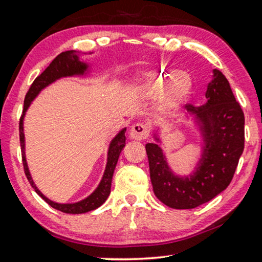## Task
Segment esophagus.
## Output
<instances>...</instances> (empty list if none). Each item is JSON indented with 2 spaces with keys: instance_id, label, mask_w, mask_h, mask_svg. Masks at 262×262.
I'll return each mask as SVG.
<instances>
[{
  "instance_id": "34e87169",
  "label": "esophagus",
  "mask_w": 262,
  "mask_h": 262,
  "mask_svg": "<svg viewBox=\"0 0 262 262\" xmlns=\"http://www.w3.org/2000/svg\"><path fill=\"white\" fill-rule=\"evenodd\" d=\"M149 127L143 125V123H136L132 127V129L129 132V137L132 140L135 141H142L145 140L149 136Z\"/></svg>"
}]
</instances>
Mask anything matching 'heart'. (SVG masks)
I'll list each match as a JSON object with an SVG mask.
<instances>
[{
  "mask_svg": "<svg viewBox=\"0 0 262 262\" xmlns=\"http://www.w3.org/2000/svg\"><path fill=\"white\" fill-rule=\"evenodd\" d=\"M136 78L150 84L152 89L162 88L170 79L162 89L157 99V111L165 117H171L178 112L181 106L189 99L194 88L193 78L187 72H179L173 68L156 67L139 70Z\"/></svg>",
  "mask_w": 262,
  "mask_h": 262,
  "instance_id": "b5f03b06",
  "label": "heart"
}]
</instances>
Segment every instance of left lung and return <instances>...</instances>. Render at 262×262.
<instances>
[{
    "label": "left lung",
    "mask_w": 262,
    "mask_h": 262,
    "mask_svg": "<svg viewBox=\"0 0 262 262\" xmlns=\"http://www.w3.org/2000/svg\"><path fill=\"white\" fill-rule=\"evenodd\" d=\"M206 98L207 103L200 107L186 106V118H192L201 140L200 156L189 174L172 171L159 147V129L154 133V143L145 144L154 193L173 209L196 208L223 192L243 154L245 118L229 81L219 69L212 70Z\"/></svg>",
    "instance_id": "left-lung-1"
}]
</instances>
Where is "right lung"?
I'll return each mask as SVG.
<instances>
[{"label": "right lung", "instance_id": "obj_1", "mask_svg": "<svg viewBox=\"0 0 262 262\" xmlns=\"http://www.w3.org/2000/svg\"><path fill=\"white\" fill-rule=\"evenodd\" d=\"M92 54V53H81L77 51H66L60 53L54 60L51 62V64L43 70L41 75L34 79V82L31 85L30 90L25 96L24 100V110L23 114L20 117L19 121V140H20V149H21V158H23V165L25 176L28 178L30 185L32 186L39 196L42 198L48 205L54 208V209L60 210L66 214H84V212L95 210L97 208L100 207L106 201L111 193V185H112V178L113 173L117 166L118 159L122 149L125 148L126 144V128L122 129L115 135L112 141L110 142L108 150H107V162H106L105 171L101 178L99 185L97 188L92 192L89 196H86L83 200L74 203H59L52 201L51 199L45 196L39 188L35 186L34 181L31 177L28 162H26L25 156V134H24V118L26 114V111L29 110L30 105L32 101L37 98L38 95L43 90V89L51 85L57 79L64 78V77H76V76H88L91 74V66L81 60V55Z\"/></svg>", "mask_w": 262, "mask_h": 262}]
</instances>
